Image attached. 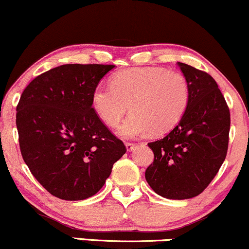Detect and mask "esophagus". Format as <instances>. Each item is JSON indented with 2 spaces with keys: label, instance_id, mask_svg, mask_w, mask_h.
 Wrapping results in <instances>:
<instances>
[{
  "label": "esophagus",
  "instance_id": "esophagus-1",
  "mask_svg": "<svg viewBox=\"0 0 249 249\" xmlns=\"http://www.w3.org/2000/svg\"><path fill=\"white\" fill-rule=\"evenodd\" d=\"M135 143H130V142H127L125 143V148H127L128 151H133L134 148H135Z\"/></svg>",
  "mask_w": 249,
  "mask_h": 249
}]
</instances>
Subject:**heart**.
<instances>
[{"label":"heart","instance_id":"1","mask_svg":"<svg viewBox=\"0 0 249 249\" xmlns=\"http://www.w3.org/2000/svg\"><path fill=\"white\" fill-rule=\"evenodd\" d=\"M188 79L163 67H133L113 75L110 85L93 89L92 107L105 124L118 128L122 139H137L151 131L163 135L179 124L190 104Z\"/></svg>","mask_w":249,"mask_h":249}]
</instances>
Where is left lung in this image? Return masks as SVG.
Instances as JSON below:
<instances>
[{
    "label": "left lung",
    "instance_id": "obj_1",
    "mask_svg": "<svg viewBox=\"0 0 249 249\" xmlns=\"http://www.w3.org/2000/svg\"><path fill=\"white\" fill-rule=\"evenodd\" d=\"M190 85L185 114L168 135L148 143L154 162L145 179L157 195L189 199L200 195L218 174L229 148L230 109L209 73L178 63Z\"/></svg>",
    "mask_w": 249,
    "mask_h": 249
}]
</instances>
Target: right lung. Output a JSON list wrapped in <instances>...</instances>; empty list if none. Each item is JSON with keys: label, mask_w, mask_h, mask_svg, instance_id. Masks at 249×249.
<instances>
[{"label": "right lung", "mask_w": 249, "mask_h": 249, "mask_svg": "<svg viewBox=\"0 0 249 249\" xmlns=\"http://www.w3.org/2000/svg\"><path fill=\"white\" fill-rule=\"evenodd\" d=\"M114 65L66 64L38 75L17 105L20 154L46 191L83 200L104 186L125 154L92 107V93Z\"/></svg>", "instance_id": "right-lung-1"}]
</instances>
